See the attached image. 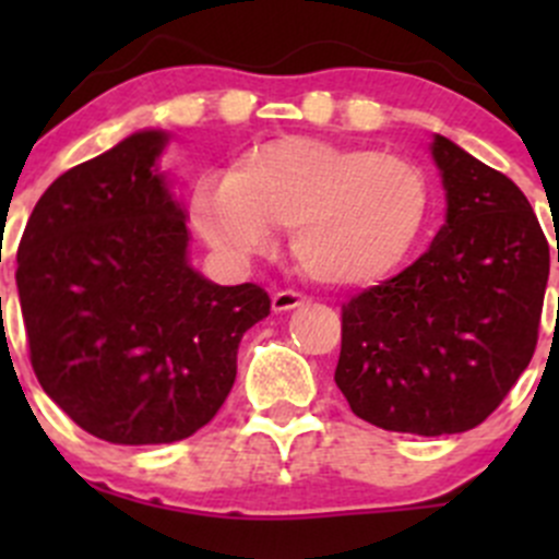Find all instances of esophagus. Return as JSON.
Masks as SVG:
<instances>
[{
	"mask_svg": "<svg viewBox=\"0 0 559 559\" xmlns=\"http://www.w3.org/2000/svg\"><path fill=\"white\" fill-rule=\"evenodd\" d=\"M306 297L300 292H275L273 295V311L275 313H286V311H295V308L306 306Z\"/></svg>",
	"mask_w": 559,
	"mask_h": 559,
	"instance_id": "esophagus-1",
	"label": "esophagus"
}]
</instances>
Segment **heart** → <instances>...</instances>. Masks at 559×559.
<instances>
[{"instance_id": "obj_1", "label": "heart", "mask_w": 559, "mask_h": 559, "mask_svg": "<svg viewBox=\"0 0 559 559\" xmlns=\"http://www.w3.org/2000/svg\"><path fill=\"white\" fill-rule=\"evenodd\" d=\"M430 216L416 162L368 145L286 134L243 151L227 178L207 175L191 218L211 246L248 257L292 227V253L332 289L386 281L411 257Z\"/></svg>"}]
</instances>
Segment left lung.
Returning a JSON list of instances; mask_svg holds the SVG:
<instances>
[{"label": "left lung", "instance_id": "obj_1", "mask_svg": "<svg viewBox=\"0 0 559 559\" xmlns=\"http://www.w3.org/2000/svg\"><path fill=\"white\" fill-rule=\"evenodd\" d=\"M430 156L443 227L411 267L343 306L335 384L359 419L436 438L481 425L533 359L549 243L514 180L443 134Z\"/></svg>", "mask_w": 559, "mask_h": 559}]
</instances>
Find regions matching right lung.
Masks as SVG:
<instances>
[{"label": "right lung", "instance_id": "add662e5", "mask_svg": "<svg viewBox=\"0 0 559 559\" xmlns=\"http://www.w3.org/2000/svg\"><path fill=\"white\" fill-rule=\"evenodd\" d=\"M167 129H140L39 197L19 246L32 368L92 436L154 447L194 436L238 376L246 330L270 313L262 286L194 270L183 202L159 167Z\"/></svg>", "mask_w": 559, "mask_h": 559}]
</instances>
